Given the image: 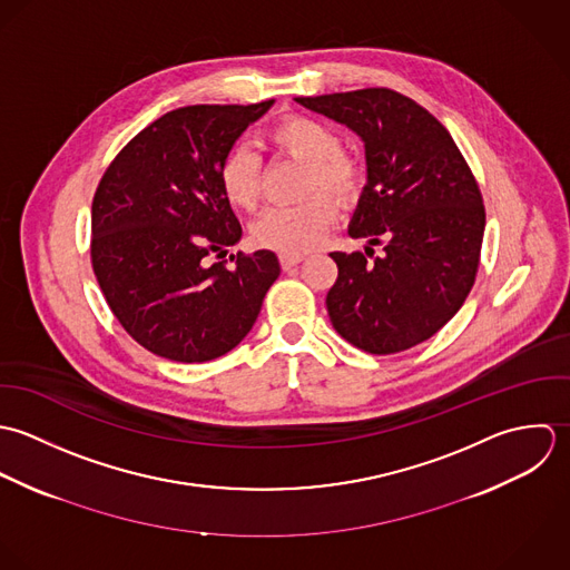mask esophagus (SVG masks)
<instances>
[{
    "mask_svg": "<svg viewBox=\"0 0 570 570\" xmlns=\"http://www.w3.org/2000/svg\"><path fill=\"white\" fill-rule=\"evenodd\" d=\"M302 259H304L302 255H284V253L279 255V264H282V268H284V271H288V268L297 266Z\"/></svg>",
    "mask_w": 570,
    "mask_h": 570,
    "instance_id": "34e87169",
    "label": "esophagus"
}]
</instances>
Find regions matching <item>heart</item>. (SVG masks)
Segmentation results:
<instances>
[{
    "label": "heart",
    "instance_id": "1",
    "mask_svg": "<svg viewBox=\"0 0 570 570\" xmlns=\"http://www.w3.org/2000/svg\"><path fill=\"white\" fill-rule=\"evenodd\" d=\"M275 151L308 165L304 191L320 187L340 200L352 198L361 187L358 165L342 151L340 134L311 116L279 118L266 134ZM220 185L230 205L253 212L262 196V160L257 151L237 142L220 163ZM337 216L335 203L326 194H313L288 207H268L253 225V239L284 255H302L315 248Z\"/></svg>",
    "mask_w": 570,
    "mask_h": 570
}]
</instances>
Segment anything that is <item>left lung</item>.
<instances>
[{
  "label": "left lung",
  "instance_id": "8db88e82",
  "mask_svg": "<svg viewBox=\"0 0 570 570\" xmlns=\"http://www.w3.org/2000/svg\"><path fill=\"white\" fill-rule=\"evenodd\" d=\"M295 101L347 125L365 147L367 183L347 233L370 246L365 255L331 253L340 268L326 297L335 331L370 354L434 337L475 282L484 235L482 196L452 134L387 88ZM374 243L384 255L370 263Z\"/></svg>",
  "mask_w": 570,
  "mask_h": 570
}]
</instances>
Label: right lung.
Segmentation results:
<instances>
[{
  "mask_svg": "<svg viewBox=\"0 0 570 570\" xmlns=\"http://www.w3.org/2000/svg\"><path fill=\"white\" fill-rule=\"evenodd\" d=\"M253 106H187L138 131L106 169L92 200V268L134 342L180 363L218 358L253 328L279 275L273 250L227 255L242 227L220 163L266 115Z\"/></svg>",
  "mask_w": 570,
  "mask_h": 570,
  "instance_id": "1",
  "label": "right lung"
}]
</instances>
